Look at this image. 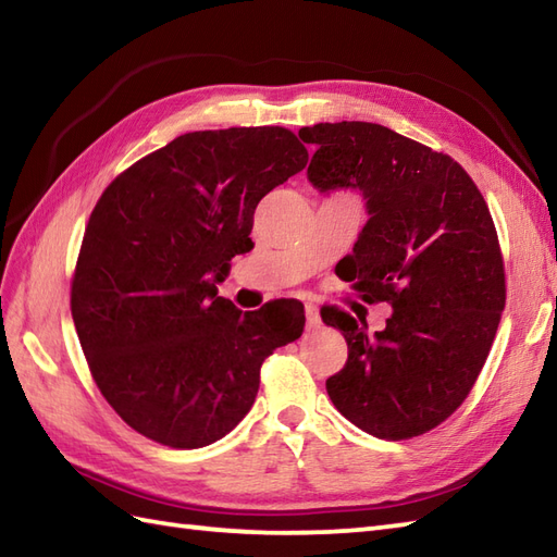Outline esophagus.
<instances>
[{
  "mask_svg": "<svg viewBox=\"0 0 557 557\" xmlns=\"http://www.w3.org/2000/svg\"><path fill=\"white\" fill-rule=\"evenodd\" d=\"M306 322H308V330L320 326V310L315 304H306Z\"/></svg>",
  "mask_w": 557,
  "mask_h": 557,
  "instance_id": "obj_1",
  "label": "esophagus"
}]
</instances>
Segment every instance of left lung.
Wrapping results in <instances>:
<instances>
[{
    "instance_id": "8db88e82",
    "label": "left lung",
    "mask_w": 557,
    "mask_h": 557,
    "mask_svg": "<svg viewBox=\"0 0 557 557\" xmlns=\"http://www.w3.org/2000/svg\"><path fill=\"white\" fill-rule=\"evenodd\" d=\"M298 136L318 146L315 188H360L367 199L369 221L336 275L362 301L393 306L374 334L336 306L320 310L348 344L326 393L369 435H423L475 386L506 306L490 207L459 162L388 126L324 122Z\"/></svg>"
}]
</instances>
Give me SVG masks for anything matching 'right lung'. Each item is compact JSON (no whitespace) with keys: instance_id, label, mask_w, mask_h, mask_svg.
<instances>
[{"instance_id":"1","label":"right lung","mask_w":557,"mask_h":557,"mask_svg":"<svg viewBox=\"0 0 557 557\" xmlns=\"http://www.w3.org/2000/svg\"><path fill=\"white\" fill-rule=\"evenodd\" d=\"M306 164L284 126L193 132L96 202L70 310L98 391L143 437L171 449L221 440L251 409L263 360L301 336L304 306L242 315L216 284L253 247L256 205Z\"/></svg>"}]
</instances>
